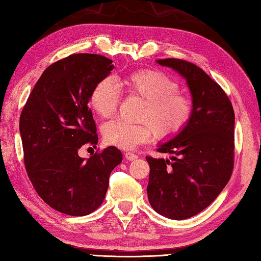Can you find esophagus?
<instances>
[{"label": "esophagus", "instance_id": "1", "mask_svg": "<svg viewBox=\"0 0 261 261\" xmlns=\"http://www.w3.org/2000/svg\"><path fill=\"white\" fill-rule=\"evenodd\" d=\"M125 158L127 160H136L138 158V156H137V154H135L134 152H126L125 153Z\"/></svg>", "mask_w": 261, "mask_h": 261}]
</instances>
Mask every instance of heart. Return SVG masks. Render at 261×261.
I'll list each match as a JSON object with an SVG mask.
<instances>
[{
	"label": "heart",
	"instance_id": "obj_1",
	"mask_svg": "<svg viewBox=\"0 0 261 261\" xmlns=\"http://www.w3.org/2000/svg\"><path fill=\"white\" fill-rule=\"evenodd\" d=\"M129 95L145 99L139 115L140 123L110 121L102 127L107 143L120 149H135L151 139L159 140L177 136L193 115L192 99L178 91V83L163 71L142 68L121 80ZM120 104V88L112 79L96 83L90 95V105L101 118H112Z\"/></svg>",
	"mask_w": 261,
	"mask_h": 261
}]
</instances>
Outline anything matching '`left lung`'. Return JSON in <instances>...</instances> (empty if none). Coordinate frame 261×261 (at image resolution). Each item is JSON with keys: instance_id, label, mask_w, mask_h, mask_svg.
<instances>
[{"instance_id": "left-lung-1", "label": "left lung", "mask_w": 261, "mask_h": 261, "mask_svg": "<svg viewBox=\"0 0 261 261\" xmlns=\"http://www.w3.org/2000/svg\"><path fill=\"white\" fill-rule=\"evenodd\" d=\"M156 62L177 71L190 88L193 115L188 124L158 151L167 159L146 157L152 208L171 220L202 212L222 192L233 169L234 112L228 95L203 69L186 60Z\"/></svg>"}]
</instances>
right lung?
<instances>
[{"mask_svg":"<svg viewBox=\"0 0 261 261\" xmlns=\"http://www.w3.org/2000/svg\"><path fill=\"white\" fill-rule=\"evenodd\" d=\"M112 60L75 54L43 71L20 116V135L28 176L38 195L59 212L83 216L102 204L109 177L122 162L110 146L88 159L84 145H97L95 121L88 108L96 83L111 74Z\"/></svg>","mask_w":261,"mask_h":261,"instance_id":"add662e5","label":"right lung"}]
</instances>
